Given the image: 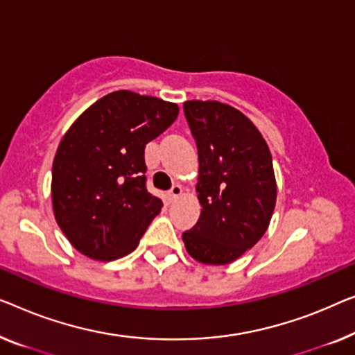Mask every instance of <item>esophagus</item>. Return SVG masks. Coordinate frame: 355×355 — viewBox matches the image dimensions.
<instances>
[{
	"label": "esophagus",
	"mask_w": 355,
	"mask_h": 355,
	"mask_svg": "<svg viewBox=\"0 0 355 355\" xmlns=\"http://www.w3.org/2000/svg\"><path fill=\"white\" fill-rule=\"evenodd\" d=\"M180 194H182V187H180V184H173V187L168 189V200L173 202V200L178 199Z\"/></svg>",
	"instance_id": "esophagus-1"
}]
</instances>
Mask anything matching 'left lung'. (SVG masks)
Masks as SVG:
<instances>
[{"instance_id":"left-lung-1","label":"left lung","mask_w":355,"mask_h":355,"mask_svg":"<svg viewBox=\"0 0 355 355\" xmlns=\"http://www.w3.org/2000/svg\"><path fill=\"white\" fill-rule=\"evenodd\" d=\"M198 146L200 216L183 242L194 260L228 264L261 239L277 187L266 141L239 110L220 102L183 103Z\"/></svg>"}]
</instances>
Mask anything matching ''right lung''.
<instances>
[{"label": "right lung", "mask_w": 355, "mask_h": 355, "mask_svg": "<svg viewBox=\"0 0 355 355\" xmlns=\"http://www.w3.org/2000/svg\"><path fill=\"white\" fill-rule=\"evenodd\" d=\"M177 116L175 103L116 91L63 135L52 164V205L63 234L83 255L111 261L139 245L162 209L146 189L145 146Z\"/></svg>", "instance_id": "add662e5"}]
</instances>
